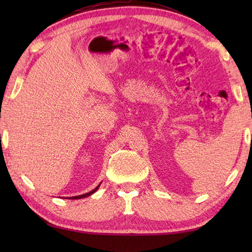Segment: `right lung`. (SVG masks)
I'll return each mask as SVG.
<instances>
[{
	"label": "right lung",
	"instance_id": "1",
	"mask_svg": "<svg viewBox=\"0 0 252 252\" xmlns=\"http://www.w3.org/2000/svg\"><path fill=\"white\" fill-rule=\"evenodd\" d=\"M100 184L101 183H99L97 186L95 187V189H93V190H91V191H89V192H87V194H83V195H79V196H73V197H68V199H81V198H85V197H89V196H91L92 194H94V192L97 190L98 189H99V186H100Z\"/></svg>",
	"mask_w": 252,
	"mask_h": 252
}]
</instances>
